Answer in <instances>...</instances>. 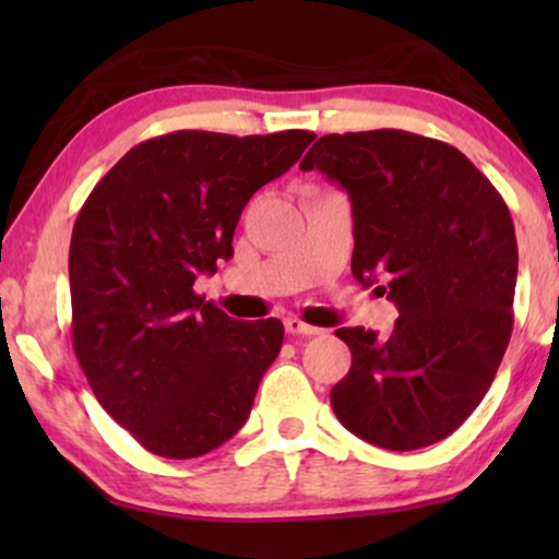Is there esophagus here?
Listing matches in <instances>:
<instances>
[{"label": "esophagus", "instance_id": "34e87169", "mask_svg": "<svg viewBox=\"0 0 559 559\" xmlns=\"http://www.w3.org/2000/svg\"><path fill=\"white\" fill-rule=\"evenodd\" d=\"M285 331L289 335H318L320 328L316 325H308L305 320L300 318H285Z\"/></svg>", "mask_w": 559, "mask_h": 559}]
</instances>
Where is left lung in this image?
Segmentation results:
<instances>
[{
    "instance_id": "1",
    "label": "left lung",
    "mask_w": 559,
    "mask_h": 559,
    "mask_svg": "<svg viewBox=\"0 0 559 559\" xmlns=\"http://www.w3.org/2000/svg\"><path fill=\"white\" fill-rule=\"evenodd\" d=\"M346 188L350 270L382 285L392 333L338 328L350 369L331 389L343 427L417 450L455 432L484 400L514 325L516 234L491 180L453 144L402 129L325 134L300 163Z\"/></svg>"
}]
</instances>
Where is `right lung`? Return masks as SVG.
<instances>
[{
	"label": "right lung",
	"instance_id": "add662e5",
	"mask_svg": "<svg viewBox=\"0 0 559 559\" xmlns=\"http://www.w3.org/2000/svg\"><path fill=\"white\" fill-rule=\"evenodd\" d=\"M312 140L305 129L152 136L79 211L68 254L75 358L98 404L150 453L205 455L247 423L285 328L231 320L193 285L231 259L243 205Z\"/></svg>",
	"mask_w": 559,
	"mask_h": 559
}]
</instances>
